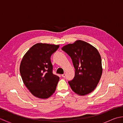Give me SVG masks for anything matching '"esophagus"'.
<instances>
[{
	"mask_svg": "<svg viewBox=\"0 0 123 123\" xmlns=\"http://www.w3.org/2000/svg\"><path fill=\"white\" fill-rule=\"evenodd\" d=\"M66 74H62V77L65 78V77H66Z\"/></svg>",
	"mask_w": 123,
	"mask_h": 123,
	"instance_id": "esophagus-1",
	"label": "esophagus"
}]
</instances>
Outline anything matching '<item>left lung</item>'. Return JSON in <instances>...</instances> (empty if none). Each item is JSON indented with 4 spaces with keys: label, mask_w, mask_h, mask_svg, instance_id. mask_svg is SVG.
I'll list each match as a JSON object with an SVG mask.
<instances>
[{
    "label": "left lung",
    "mask_w": 123,
    "mask_h": 123,
    "mask_svg": "<svg viewBox=\"0 0 123 123\" xmlns=\"http://www.w3.org/2000/svg\"><path fill=\"white\" fill-rule=\"evenodd\" d=\"M62 49L71 57L75 69L74 78L68 81L72 90L82 96L92 92L103 72L101 56L97 49L81 40L67 44Z\"/></svg>",
    "instance_id": "obj_1"
}]
</instances>
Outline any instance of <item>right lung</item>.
I'll return each instance as SVG.
<instances>
[{
  "mask_svg": "<svg viewBox=\"0 0 123 123\" xmlns=\"http://www.w3.org/2000/svg\"><path fill=\"white\" fill-rule=\"evenodd\" d=\"M60 45L37 43L23 56L20 73L24 85L36 97L46 99L55 91L59 77L53 74L51 56Z\"/></svg>",
  "mask_w": 123,
  "mask_h": 123,
  "instance_id": "obj_1",
  "label": "right lung"
}]
</instances>
